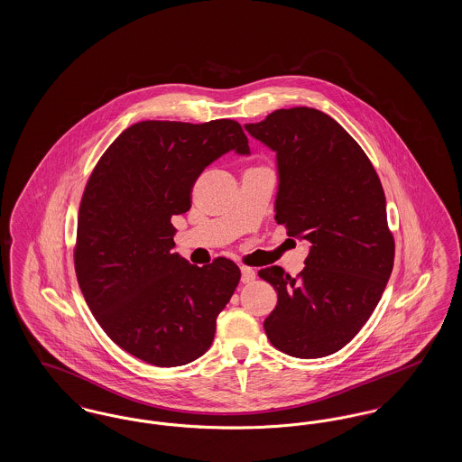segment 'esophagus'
Listing matches in <instances>:
<instances>
[{
    "instance_id": "obj_1",
    "label": "esophagus",
    "mask_w": 462,
    "mask_h": 462,
    "mask_svg": "<svg viewBox=\"0 0 462 462\" xmlns=\"http://www.w3.org/2000/svg\"><path fill=\"white\" fill-rule=\"evenodd\" d=\"M256 279V272L253 270V268H249V266H242L241 268V281L242 284H249V282H253Z\"/></svg>"
}]
</instances>
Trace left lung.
Here are the masks:
<instances>
[{
  "label": "left lung",
  "mask_w": 462,
  "mask_h": 462,
  "mask_svg": "<svg viewBox=\"0 0 462 462\" xmlns=\"http://www.w3.org/2000/svg\"><path fill=\"white\" fill-rule=\"evenodd\" d=\"M244 128L277 157L275 220L310 244L298 277L277 264L258 272L279 296L264 332L291 356H328L369 320L393 270L383 185L360 145L320 110L279 109Z\"/></svg>",
  "instance_id": "left-lung-1"
}]
</instances>
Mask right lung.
<instances>
[{
	"label": "right lung",
	"instance_id": "1",
	"mask_svg": "<svg viewBox=\"0 0 462 462\" xmlns=\"http://www.w3.org/2000/svg\"><path fill=\"white\" fill-rule=\"evenodd\" d=\"M230 151L249 155L232 119L142 121L110 143L81 199L74 249L81 292L117 346L157 367L209 350L217 317L241 281L226 258L196 266L173 253L171 217L190 209L199 175Z\"/></svg>",
	"mask_w": 462,
	"mask_h": 462
}]
</instances>
